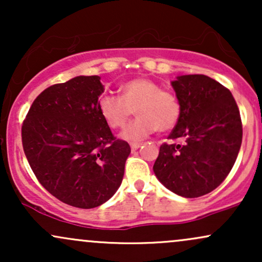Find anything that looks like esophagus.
Wrapping results in <instances>:
<instances>
[{"mask_svg":"<svg viewBox=\"0 0 262 262\" xmlns=\"http://www.w3.org/2000/svg\"><path fill=\"white\" fill-rule=\"evenodd\" d=\"M141 145V143H130V149L132 151H135L137 149H139Z\"/></svg>","mask_w":262,"mask_h":262,"instance_id":"obj_1","label":"esophagus"}]
</instances>
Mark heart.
<instances>
[{
	"mask_svg": "<svg viewBox=\"0 0 262 262\" xmlns=\"http://www.w3.org/2000/svg\"><path fill=\"white\" fill-rule=\"evenodd\" d=\"M121 98L104 95L98 102V110L104 122L112 129L125 125L133 116L138 118L125 127L122 137L127 140H141L158 129L169 132L179 122L181 107L173 93L162 90L149 79H134L119 87Z\"/></svg>",
	"mask_w": 262,
	"mask_h": 262,
	"instance_id": "b5f03b06",
	"label": "heart"
}]
</instances>
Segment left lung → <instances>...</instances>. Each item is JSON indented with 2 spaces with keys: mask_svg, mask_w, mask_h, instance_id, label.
Instances as JSON below:
<instances>
[{
  "mask_svg": "<svg viewBox=\"0 0 262 262\" xmlns=\"http://www.w3.org/2000/svg\"><path fill=\"white\" fill-rule=\"evenodd\" d=\"M180 102L179 122L164 143L154 172L173 193L196 198L224 181L243 140L239 108L227 87L206 75H183L171 83Z\"/></svg>",
  "mask_w": 262,
  "mask_h": 262,
  "instance_id": "8db88e82",
  "label": "left lung"
}]
</instances>
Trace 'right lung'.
I'll return each mask as SVG.
<instances>
[{"label": "right lung", "instance_id": "1", "mask_svg": "<svg viewBox=\"0 0 262 262\" xmlns=\"http://www.w3.org/2000/svg\"><path fill=\"white\" fill-rule=\"evenodd\" d=\"M100 76L45 89L22 125V144L40 185L59 201L90 209L121 186L130 146L117 139L98 110Z\"/></svg>", "mask_w": 262, "mask_h": 262}]
</instances>
